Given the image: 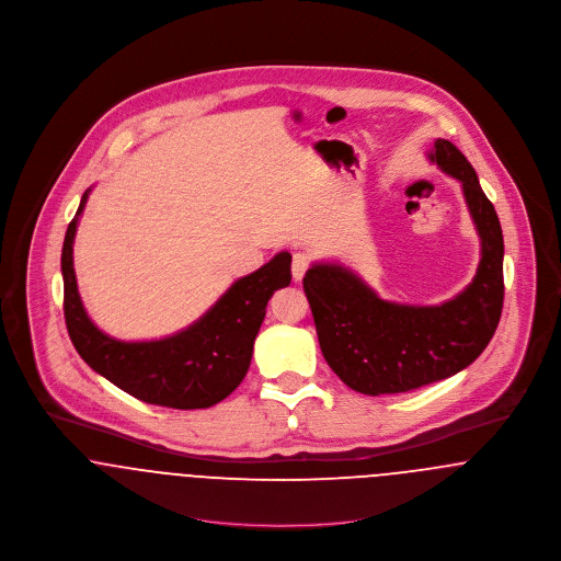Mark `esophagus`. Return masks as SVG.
<instances>
[{"label":"esophagus","instance_id":"obj_1","mask_svg":"<svg viewBox=\"0 0 561 561\" xmlns=\"http://www.w3.org/2000/svg\"><path fill=\"white\" fill-rule=\"evenodd\" d=\"M311 267V256L307 252H294L291 256V274L296 280H302L307 270Z\"/></svg>","mask_w":561,"mask_h":561}]
</instances>
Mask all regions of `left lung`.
I'll list each match as a JSON object with an SVG mask.
<instances>
[{
	"label": "left lung",
	"instance_id": "obj_1",
	"mask_svg": "<svg viewBox=\"0 0 561 561\" xmlns=\"http://www.w3.org/2000/svg\"><path fill=\"white\" fill-rule=\"evenodd\" d=\"M432 161L462 181L481 238L473 283L440 307L380 300L339 265H313L305 278L321 354L330 369L363 396L408 393L469 367L490 343L503 311V233L473 165L449 140H436Z\"/></svg>",
	"mask_w": 561,
	"mask_h": 561
}]
</instances>
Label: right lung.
<instances>
[{
    "instance_id": "1",
    "label": "right lung",
    "mask_w": 561,
    "mask_h": 561,
    "mask_svg": "<svg viewBox=\"0 0 561 561\" xmlns=\"http://www.w3.org/2000/svg\"><path fill=\"white\" fill-rule=\"evenodd\" d=\"M85 196L88 192L62 245L65 321L78 354L96 374L147 403L194 410L229 398L250 367L267 300L291 280V254L280 252L240 278L207 316L174 336L149 343L114 341L88 320L73 272V238Z\"/></svg>"
}]
</instances>
